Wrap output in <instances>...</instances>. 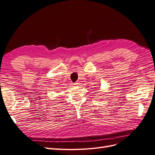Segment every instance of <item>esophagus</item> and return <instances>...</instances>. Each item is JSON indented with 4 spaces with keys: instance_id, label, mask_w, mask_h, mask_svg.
<instances>
[{
    "instance_id": "obj_1",
    "label": "esophagus",
    "mask_w": 155,
    "mask_h": 155,
    "mask_svg": "<svg viewBox=\"0 0 155 155\" xmlns=\"http://www.w3.org/2000/svg\"><path fill=\"white\" fill-rule=\"evenodd\" d=\"M74 85H75V86H79V85H80V82H78V81L75 82L74 83Z\"/></svg>"
}]
</instances>
